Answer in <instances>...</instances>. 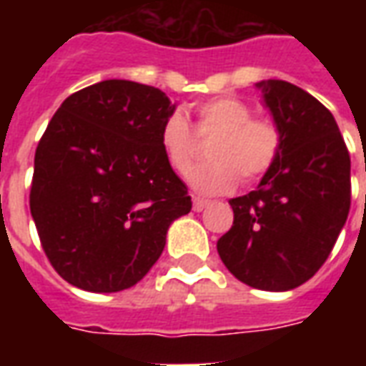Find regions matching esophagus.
<instances>
[{
	"instance_id": "1",
	"label": "esophagus",
	"mask_w": 366,
	"mask_h": 366,
	"mask_svg": "<svg viewBox=\"0 0 366 366\" xmlns=\"http://www.w3.org/2000/svg\"><path fill=\"white\" fill-rule=\"evenodd\" d=\"M192 206H194V209H196V212H202V209L207 206V199L194 198V204H192Z\"/></svg>"
}]
</instances>
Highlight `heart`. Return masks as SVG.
I'll use <instances>...</instances> for the list:
<instances>
[{"mask_svg": "<svg viewBox=\"0 0 366 366\" xmlns=\"http://www.w3.org/2000/svg\"><path fill=\"white\" fill-rule=\"evenodd\" d=\"M196 135L215 137L207 157L190 184L202 194H225L237 186L261 180L282 152V129L270 117H254L253 107L239 97H212L196 107ZM180 113L168 115L160 127V147L176 174L186 176L199 154L198 139Z\"/></svg>", "mask_w": 366, "mask_h": 366, "instance_id": "b5f03b06", "label": "heart"}]
</instances>
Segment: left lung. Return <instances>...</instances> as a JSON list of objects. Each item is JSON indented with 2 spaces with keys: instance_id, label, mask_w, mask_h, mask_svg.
<instances>
[{
  "instance_id": "1",
  "label": "left lung",
  "mask_w": 366,
  "mask_h": 366,
  "mask_svg": "<svg viewBox=\"0 0 366 366\" xmlns=\"http://www.w3.org/2000/svg\"><path fill=\"white\" fill-rule=\"evenodd\" d=\"M282 129V152L259 188L229 199L217 241L231 274L259 290H292L327 261L351 207V159L331 112L284 80L259 82Z\"/></svg>"
}]
</instances>
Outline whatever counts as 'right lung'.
I'll return each mask as SVG.
<instances>
[{"label": "right lung", "mask_w": 366, "mask_h": 366, "mask_svg": "<svg viewBox=\"0 0 366 366\" xmlns=\"http://www.w3.org/2000/svg\"><path fill=\"white\" fill-rule=\"evenodd\" d=\"M164 92L104 80L68 96L35 151L29 206L52 269L88 292L135 286L192 209L160 147Z\"/></svg>", "instance_id": "obj_1"}]
</instances>
